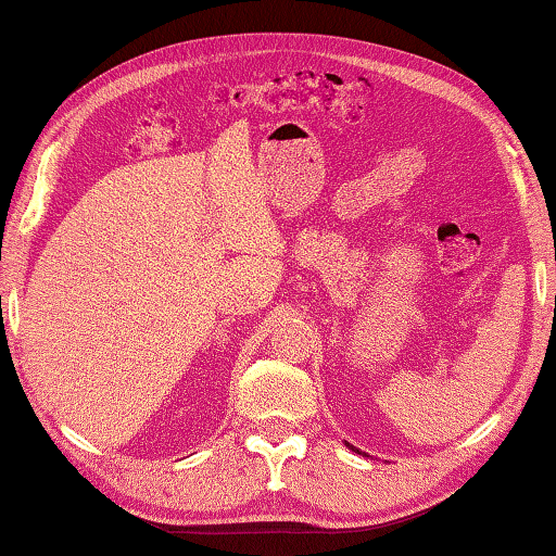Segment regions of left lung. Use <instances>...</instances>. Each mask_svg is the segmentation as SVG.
Returning a JSON list of instances; mask_svg holds the SVG:
<instances>
[{"label":"left lung","mask_w":556,"mask_h":556,"mask_svg":"<svg viewBox=\"0 0 556 556\" xmlns=\"http://www.w3.org/2000/svg\"><path fill=\"white\" fill-rule=\"evenodd\" d=\"M344 443H346V441H344ZM346 445H350V451H354V453H358V455H366V453H362V451H358V448H354L352 443H346Z\"/></svg>","instance_id":"left-lung-1"}]
</instances>
